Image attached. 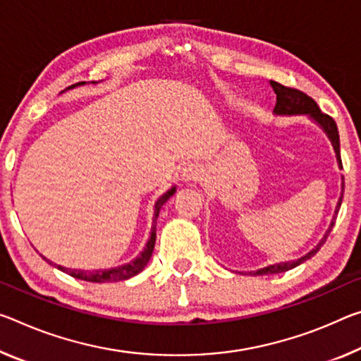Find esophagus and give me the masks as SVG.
Instances as JSON below:
<instances>
[{"instance_id": "1", "label": "esophagus", "mask_w": 361, "mask_h": 361, "mask_svg": "<svg viewBox=\"0 0 361 361\" xmlns=\"http://www.w3.org/2000/svg\"><path fill=\"white\" fill-rule=\"evenodd\" d=\"M204 176V170L201 167H197V165H188V167L183 169V178H185L186 181H197L201 180Z\"/></svg>"}]
</instances>
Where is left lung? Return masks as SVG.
I'll return each mask as SVG.
<instances>
[{
  "label": "left lung",
  "instance_id": "1",
  "mask_svg": "<svg viewBox=\"0 0 361 361\" xmlns=\"http://www.w3.org/2000/svg\"><path fill=\"white\" fill-rule=\"evenodd\" d=\"M270 85L274 91V94H276V104H274V114H283V116H293V114H307V116H310L314 122L322 125V128L328 133L331 142H333L334 146V151H336V156L337 160H339V165L342 167V160H341V145H339V131H337V125L334 122V118L328 116V114H323L319 111V107L317 102H314L310 96L305 94L304 91L300 90H295V88H290V87H284V85L278 83V82H273L270 80ZM342 197H344V183H342V194H341V199L339 202L336 205V215L337 212L341 209V204H342ZM336 215L333 221H331V226L329 230L326 231L324 238L319 241L317 245H314V249L310 250L307 255L300 257V259L293 260V262H284V263H276V265H270L267 268H262V270H257V271H250L249 274H252V276H257V274H276V273H284L288 270H293V268L299 267L300 263H304L305 260L312 259V257L318 252L319 249H322V245L326 243V239H328L331 230H333L334 226V221H336Z\"/></svg>",
  "mask_w": 361,
  "mask_h": 361
}]
</instances>
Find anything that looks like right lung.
<instances>
[{
	"label": "right lung",
	"instance_id": "obj_1",
	"mask_svg": "<svg viewBox=\"0 0 361 361\" xmlns=\"http://www.w3.org/2000/svg\"><path fill=\"white\" fill-rule=\"evenodd\" d=\"M173 192H175V188H171V190H169L167 192L162 194V196L159 197V201L156 202V209H154V225H152V230H151V238H149V241H147L145 250H142V252L138 257H136L135 260H131L130 263H127V265H120L117 268H111V270L83 271V270H71V268H64L61 265H57V268H59L61 271L68 273L73 278L83 279V281H90V283L123 281V279H128L131 276H135V274H138L142 270V268L147 265V262H149L151 255H152L154 244H156V220L159 216V210L165 202H167V199L170 196H173ZM43 259H44V257H43ZM44 260H47V259H44ZM51 265H54V263H51Z\"/></svg>",
	"mask_w": 361,
	"mask_h": 361
}]
</instances>
